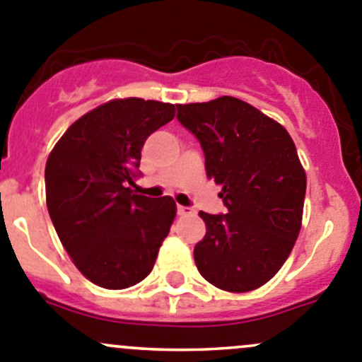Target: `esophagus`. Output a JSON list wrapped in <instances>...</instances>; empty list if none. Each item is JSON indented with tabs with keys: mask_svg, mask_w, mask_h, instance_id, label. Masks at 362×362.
Here are the masks:
<instances>
[{
	"mask_svg": "<svg viewBox=\"0 0 362 362\" xmlns=\"http://www.w3.org/2000/svg\"><path fill=\"white\" fill-rule=\"evenodd\" d=\"M177 214L180 215V217H189V215H194V210H192V208H189V206H182V204H178Z\"/></svg>",
	"mask_w": 362,
	"mask_h": 362,
	"instance_id": "1",
	"label": "esophagus"
}]
</instances>
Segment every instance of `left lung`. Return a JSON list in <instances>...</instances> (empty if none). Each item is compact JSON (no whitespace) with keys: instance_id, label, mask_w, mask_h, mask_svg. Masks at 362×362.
Listing matches in <instances>:
<instances>
[{"instance_id":"1","label":"left lung","mask_w":362,"mask_h":362,"mask_svg":"<svg viewBox=\"0 0 362 362\" xmlns=\"http://www.w3.org/2000/svg\"><path fill=\"white\" fill-rule=\"evenodd\" d=\"M202 145L208 178L222 185L228 214L199 211L206 235L194 247L203 279L229 293L264 286L301 229L306 175L293 138L276 120L233 96L177 105Z\"/></svg>"}]
</instances>
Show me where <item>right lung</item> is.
Returning <instances> with one entry per match:
<instances>
[{"label":"right lung","mask_w":362,"mask_h":362,"mask_svg":"<svg viewBox=\"0 0 362 362\" xmlns=\"http://www.w3.org/2000/svg\"><path fill=\"white\" fill-rule=\"evenodd\" d=\"M175 117V105L112 100L68 127L45 166L47 208L57 236L87 280L126 289L154 268L177 204L127 185L140 175L145 140Z\"/></svg>","instance_id":"1"}]
</instances>
